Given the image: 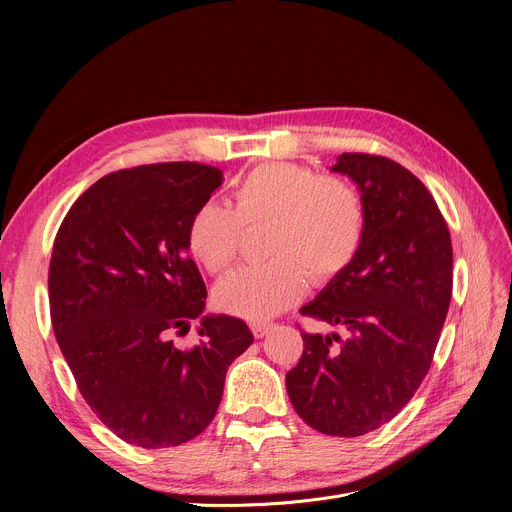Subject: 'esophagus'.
<instances>
[{
  "mask_svg": "<svg viewBox=\"0 0 512 512\" xmlns=\"http://www.w3.org/2000/svg\"><path fill=\"white\" fill-rule=\"evenodd\" d=\"M274 328H276L274 324H253V326H251L255 338H265Z\"/></svg>",
  "mask_w": 512,
  "mask_h": 512,
  "instance_id": "1",
  "label": "esophagus"
}]
</instances>
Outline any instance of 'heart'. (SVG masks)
<instances>
[{
	"instance_id": "heart-1",
	"label": "heart",
	"mask_w": 512,
	"mask_h": 512,
	"mask_svg": "<svg viewBox=\"0 0 512 512\" xmlns=\"http://www.w3.org/2000/svg\"><path fill=\"white\" fill-rule=\"evenodd\" d=\"M274 224L267 265L245 267L215 290V303L247 319H270L297 301L307 284L346 270L365 234V207L353 184L290 161L251 170L234 191V207L205 201L188 220L186 245L209 274L236 259L242 226Z\"/></svg>"
}]
</instances>
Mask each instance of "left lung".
I'll return each mask as SVG.
<instances>
[{
  "label": "left lung",
  "instance_id": "left-lung-1",
  "mask_svg": "<svg viewBox=\"0 0 512 512\" xmlns=\"http://www.w3.org/2000/svg\"><path fill=\"white\" fill-rule=\"evenodd\" d=\"M330 170L357 184L365 234L351 265L301 313L346 338L303 332L286 390L317 432L355 438L396 417L432 365L452 297V242L434 197L396 161L342 153Z\"/></svg>",
  "mask_w": 512,
  "mask_h": 512
}]
</instances>
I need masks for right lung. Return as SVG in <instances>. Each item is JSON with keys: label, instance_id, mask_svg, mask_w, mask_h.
Here are the masks:
<instances>
[{"label": "right lung", "instance_id": "obj_1", "mask_svg": "<svg viewBox=\"0 0 512 512\" xmlns=\"http://www.w3.org/2000/svg\"><path fill=\"white\" fill-rule=\"evenodd\" d=\"M222 182V170L197 161L112 172L76 199L53 242L60 351L87 405L128 444L197 438L218 413L230 363L253 344L242 319L203 315L205 282L188 257V220ZM193 318L202 342L182 352L171 334Z\"/></svg>", "mask_w": 512, "mask_h": 512}]
</instances>
